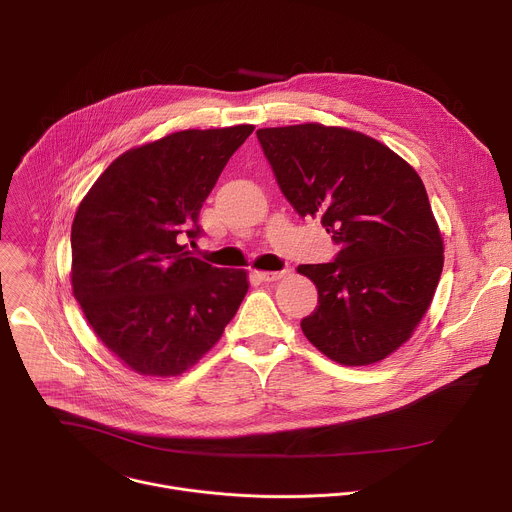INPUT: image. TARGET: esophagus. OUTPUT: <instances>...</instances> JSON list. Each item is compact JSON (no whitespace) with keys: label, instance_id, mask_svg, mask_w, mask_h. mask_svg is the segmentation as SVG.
<instances>
[{"label":"esophagus","instance_id":"1","mask_svg":"<svg viewBox=\"0 0 512 512\" xmlns=\"http://www.w3.org/2000/svg\"><path fill=\"white\" fill-rule=\"evenodd\" d=\"M255 275L261 281H277V279L285 277V271H255Z\"/></svg>","mask_w":512,"mask_h":512}]
</instances>
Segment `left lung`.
Returning <instances> with one entry per match:
<instances>
[{
  "label": "left lung",
  "instance_id": "8db88e82",
  "mask_svg": "<svg viewBox=\"0 0 512 512\" xmlns=\"http://www.w3.org/2000/svg\"><path fill=\"white\" fill-rule=\"evenodd\" d=\"M277 184L300 216L340 245L332 263L300 265L318 287L302 320L334 362L367 367L405 344L444 269V239L419 174L385 143L346 127L257 129Z\"/></svg>",
  "mask_w": 512,
  "mask_h": 512
}]
</instances>
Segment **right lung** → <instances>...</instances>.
Returning a JSON list of instances; mask_svg holds the SVG:
<instances>
[{"label": "right lung", "mask_w": 512, "mask_h": 512, "mask_svg": "<svg viewBox=\"0 0 512 512\" xmlns=\"http://www.w3.org/2000/svg\"><path fill=\"white\" fill-rule=\"evenodd\" d=\"M253 125L186 129L121 154L81 200L70 231L72 294L99 340L143 377H178L237 314L245 269L186 249L198 214Z\"/></svg>", "instance_id": "1"}]
</instances>
